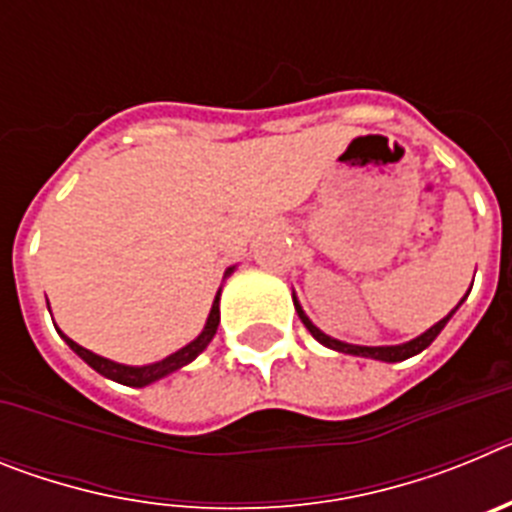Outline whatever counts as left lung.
Segmentation results:
<instances>
[{
    "mask_svg": "<svg viewBox=\"0 0 512 512\" xmlns=\"http://www.w3.org/2000/svg\"><path fill=\"white\" fill-rule=\"evenodd\" d=\"M469 292H472V289H469ZM469 292H467V295H464V297H461V302L467 300ZM292 302H295L297 315H300V320H302V323H305V328L310 330V333H312V338H315V341H318V343H323L325 348H333V351H341V354L364 356V359L387 361V364H395V361H405V359H410V356L420 354V351H423V348L431 346V343L436 341V338H438V333H441V330L446 328V323H449V320L454 318V312L459 310V307H461V302H459V305H456L454 310H451L449 315H446V318L438 320L436 325H431V328L425 330V333H420L418 338H413V341L397 343V346H356V343L338 341V338H330L328 333H323V330H320L318 325H315V323H312L310 318H307L305 310H302V305H300V300H297L295 292H292Z\"/></svg>",
    "mask_w": 512,
    "mask_h": 512,
    "instance_id": "left-lung-1",
    "label": "left lung"
}]
</instances>
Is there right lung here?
Here are the masks:
<instances>
[{
  "label": "right lung",
  "mask_w": 512,
  "mask_h": 512,
  "mask_svg": "<svg viewBox=\"0 0 512 512\" xmlns=\"http://www.w3.org/2000/svg\"><path fill=\"white\" fill-rule=\"evenodd\" d=\"M233 271H235V266L225 269L223 279H228ZM220 292H223V287L217 289V295H215V300H212V307H210V315H207V323H205V328H202L200 336L194 338V341H189L184 348H179V351H174L171 356H166V359L153 361V364H143V366L117 364V361L104 359V356L94 354V351H89V348L79 346V343L71 341L69 336H63L61 330H58V333H61L63 341L69 343L71 351H74L79 359L87 361L94 372H99L102 377L112 379V382H117V384H125V387H148V384H153V382H158V379H164V377H169V374H174L176 369H182V366L192 364V361L197 359V356H200L207 346H210V341L215 338V333H217V325H220Z\"/></svg>",
  "instance_id": "1"
}]
</instances>
